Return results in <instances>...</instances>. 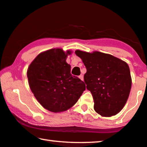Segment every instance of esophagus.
<instances>
[{
    "mask_svg": "<svg viewBox=\"0 0 147 147\" xmlns=\"http://www.w3.org/2000/svg\"><path fill=\"white\" fill-rule=\"evenodd\" d=\"M79 78H80V80L83 81V80H84V76H83V75H80V76H79Z\"/></svg>",
    "mask_w": 147,
    "mask_h": 147,
    "instance_id": "obj_1",
    "label": "esophagus"
}]
</instances>
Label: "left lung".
I'll list each match as a JSON object with an SVG mask.
<instances>
[{
  "label": "left lung",
  "instance_id": "obj_1",
  "mask_svg": "<svg viewBox=\"0 0 147 147\" xmlns=\"http://www.w3.org/2000/svg\"><path fill=\"white\" fill-rule=\"evenodd\" d=\"M86 66L84 82L93 96L95 111L110 117L125 105L131 89L132 80L128 64L110 54L94 51H75Z\"/></svg>",
  "mask_w": 147,
  "mask_h": 147
}]
</instances>
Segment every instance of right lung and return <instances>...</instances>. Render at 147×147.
I'll list each match as a JSON object with an SVG mask.
<instances>
[{"instance_id":"1","label":"right lung","mask_w":147,"mask_h":147,"mask_svg":"<svg viewBox=\"0 0 147 147\" xmlns=\"http://www.w3.org/2000/svg\"><path fill=\"white\" fill-rule=\"evenodd\" d=\"M61 49H51L39 54L30 64L27 78L32 92L41 105L53 112H63L73 106L86 90L79 78L71 74L66 62L67 55Z\"/></svg>"}]
</instances>
